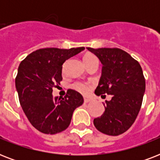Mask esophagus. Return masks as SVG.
Returning <instances> with one entry per match:
<instances>
[{
  "label": "esophagus",
  "mask_w": 160,
  "mask_h": 160,
  "mask_svg": "<svg viewBox=\"0 0 160 160\" xmlns=\"http://www.w3.org/2000/svg\"><path fill=\"white\" fill-rule=\"evenodd\" d=\"M92 100H90V99H88V98H84V102L85 103V104H88V103L91 102Z\"/></svg>",
  "instance_id": "1"
}]
</instances>
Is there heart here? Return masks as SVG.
Masks as SVG:
<instances>
[{
    "label": "heart",
    "instance_id": "1",
    "mask_svg": "<svg viewBox=\"0 0 160 160\" xmlns=\"http://www.w3.org/2000/svg\"><path fill=\"white\" fill-rule=\"evenodd\" d=\"M83 60H84V63H85V65H88V64H90L91 62H94V61H98L97 57L95 56V55H93V54L88 53L86 55H85L84 58H83ZM74 88H75V90H77L78 91H80V93H82V94H87L89 91L91 89V86L90 85L87 84V83H80V82H77L74 84Z\"/></svg>",
    "mask_w": 160,
    "mask_h": 160
}]
</instances>
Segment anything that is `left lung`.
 <instances>
[{
	"label": "left lung",
	"instance_id": "8db88e82",
	"mask_svg": "<svg viewBox=\"0 0 160 160\" xmlns=\"http://www.w3.org/2000/svg\"><path fill=\"white\" fill-rule=\"evenodd\" d=\"M102 64V74L95 94L105 97V112L94 119L95 128L103 134L116 136L128 130L134 124L145 91V80L139 63L131 55L118 48L93 49Z\"/></svg>",
	"mask_w": 160,
	"mask_h": 160
}]
</instances>
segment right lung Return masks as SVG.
I'll return each instance as SVG.
<instances>
[{
    "label": "right lung",
    "mask_w": 160,
    "mask_h": 160,
    "mask_svg": "<svg viewBox=\"0 0 160 160\" xmlns=\"http://www.w3.org/2000/svg\"><path fill=\"white\" fill-rule=\"evenodd\" d=\"M84 50L40 49L19 65L16 78L19 100L29 121L41 133L55 134L67 129L74 110L84 102L82 95L74 90H68L64 98L52 95V89L62 80L64 62Z\"/></svg>",
    "instance_id": "right-lung-1"
}]
</instances>
